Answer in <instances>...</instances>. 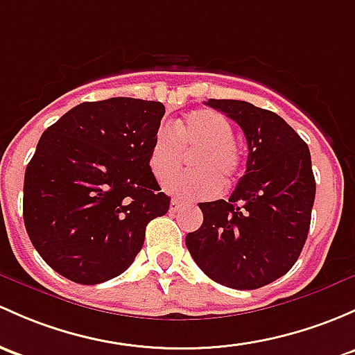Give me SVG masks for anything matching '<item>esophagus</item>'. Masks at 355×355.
<instances>
[{"label":"esophagus","mask_w":355,"mask_h":355,"mask_svg":"<svg viewBox=\"0 0 355 355\" xmlns=\"http://www.w3.org/2000/svg\"><path fill=\"white\" fill-rule=\"evenodd\" d=\"M180 207H182V202H180V200L171 199V202H170V212H177V211H180Z\"/></svg>","instance_id":"34e87169"}]
</instances>
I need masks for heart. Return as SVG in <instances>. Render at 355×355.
<instances>
[{
  "label": "heart",
  "mask_w": 355,
  "mask_h": 355,
  "mask_svg": "<svg viewBox=\"0 0 355 355\" xmlns=\"http://www.w3.org/2000/svg\"><path fill=\"white\" fill-rule=\"evenodd\" d=\"M196 152L191 159L194 171L171 182L170 190L180 199H211L226 185L233 184L240 173V153L234 144L233 124L219 112L197 109L189 112L170 130L156 134L149 149V170L162 185L180 173L184 155Z\"/></svg>",
  "instance_id": "b5f03b06"
}]
</instances>
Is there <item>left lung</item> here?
Listing matches in <instances>:
<instances>
[{
    "instance_id": "left-lung-1",
    "label": "left lung",
    "mask_w": 355,
    "mask_h": 355,
    "mask_svg": "<svg viewBox=\"0 0 355 355\" xmlns=\"http://www.w3.org/2000/svg\"><path fill=\"white\" fill-rule=\"evenodd\" d=\"M206 105L240 125L248 159L230 199L199 204L204 223L185 245L218 284L259 289L291 270L308 238L316 192L311 155L274 112L241 100L209 98Z\"/></svg>"
}]
</instances>
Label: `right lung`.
Wrapping results in <instances>:
<instances>
[{"label":"right lung","mask_w":355,"mask_h":355,"mask_svg":"<svg viewBox=\"0 0 355 355\" xmlns=\"http://www.w3.org/2000/svg\"><path fill=\"white\" fill-rule=\"evenodd\" d=\"M165 105L115 96L85 102L47 128L25 170L24 221L58 274L93 286L117 277L143 248L170 197L149 170Z\"/></svg>","instance_id":"add662e5"}]
</instances>
